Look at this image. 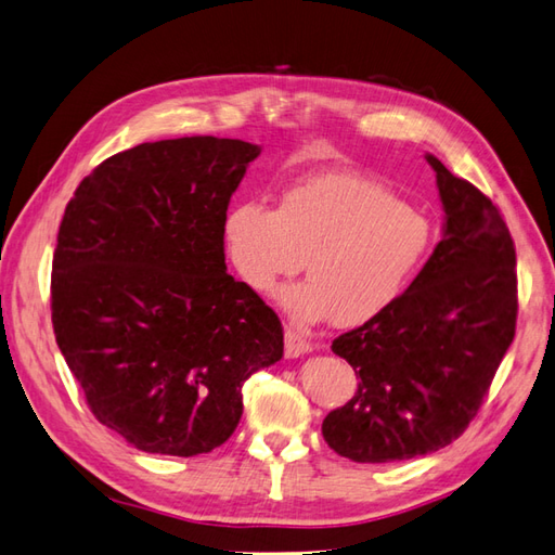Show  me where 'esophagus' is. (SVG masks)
Returning a JSON list of instances; mask_svg holds the SVG:
<instances>
[{
  "label": "esophagus",
  "mask_w": 555,
  "mask_h": 555,
  "mask_svg": "<svg viewBox=\"0 0 555 555\" xmlns=\"http://www.w3.org/2000/svg\"><path fill=\"white\" fill-rule=\"evenodd\" d=\"M311 349H314V347H311V343H309L307 337H302L300 333L293 331V328H286V357L288 359L302 357V353H307Z\"/></svg>",
  "instance_id": "1"
}]
</instances>
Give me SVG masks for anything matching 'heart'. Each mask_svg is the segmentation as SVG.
Returning <instances> with one entry per match:
<instances>
[{"label":"heart","mask_w":555,"mask_h":555,"mask_svg":"<svg viewBox=\"0 0 555 555\" xmlns=\"http://www.w3.org/2000/svg\"><path fill=\"white\" fill-rule=\"evenodd\" d=\"M224 244L241 281L274 293L283 279H305L281 293L297 321L361 325L399 300L434 246L426 212L385 184L357 173H323L293 184L272 208L258 198L224 218Z\"/></svg>","instance_id":"b5f03b06"}]
</instances>
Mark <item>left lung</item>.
Instances as JSON below:
<instances>
[{"label":"left lung","mask_w":555,"mask_h":555,"mask_svg":"<svg viewBox=\"0 0 555 555\" xmlns=\"http://www.w3.org/2000/svg\"><path fill=\"white\" fill-rule=\"evenodd\" d=\"M426 162L443 238L385 314L333 339L359 389L321 431L361 464L413 460L460 438L516 335V248L500 208L434 154Z\"/></svg>","instance_id":"8db88e82"}]
</instances>
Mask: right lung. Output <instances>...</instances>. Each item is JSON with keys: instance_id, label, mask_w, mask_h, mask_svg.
<instances>
[{"instance_id": "obj_1", "label": "right lung", "mask_w": 555, "mask_h": 555, "mask_svg": "<svg viewBox=\"0 0 555 555\" xmlns=\"http://www.w3.org/2000/svg\"><path fill=\"white\" fill-rule=\"evenodd\" d=\"M258 154L212 135L142 142L93 168L65 208L55 343L95 420L142 452L222 446L244 382L283 357L274 309L224 264L227 206Z\"/></svg>"}]
</instances>
